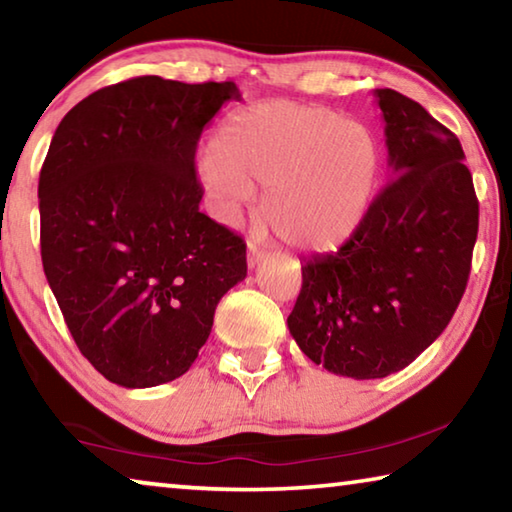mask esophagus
<instances>
[{"label": "esophagus", "mask_w": 512, "mask_h": 512, "mask_svg": "<svg viewBox=\"0 0 512 512\" xmlns=\"http://www.w3.org/2000/svg\"><path fill=\"white\" fill-rule=\"evenodd\" d=\"M264 255H266L264 250L250 241V244H248V268H255L259 262H262Z\"/></svg>", "instance_id": "obj_1"}]
</instances>
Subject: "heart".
<instances>
[{
	"label": "heart",
	"mask_w": 512,
	"mask_h": 512,
	"mask_svg": "<svg viewBox=\"0 0 512 512\" xmlns=\"http://www.w3.org/2000/svg\"><path fill=\"white\" fill-rule=\"evenodd\" d=\"M384 171L366 124L316 103L273 101L239 112L198 162L216 212L232 219L264 189L257 219L302 253H334L363 228Z\"/></svg>",
	"instance_id": "obj_1"
}]
</instances>
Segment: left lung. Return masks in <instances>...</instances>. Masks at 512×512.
<instances>
[{
    "instance_id": "obj_1",
    "label": "left lung",
    "mask_w": 512,
    "mask_h": 512,
    "mask_svg": "<svg viewBox=\"0 0 512 512\" xmlns=\"http://www.w3.org/2000/svg\"><path fill=\"white\" fill-rule=\"evenodd\" d=\"M375 99L393 180L348 244L305 259L287 318L311 361L352 379L393 375L443 334L479 232L458 137L400 92L375 90Z\"/></svg>"
}]
</instances>
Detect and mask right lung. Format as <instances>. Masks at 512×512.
Segmentation results:
<instances>
[{"instance_id":"right-lung-1","label":"right lung","mask_w":512,"mask_h":512,"mask_svg":"<svg viewBox=\"0 0 512 512\" xmlns=\"http://www.w3.org/2000/svg\"><path fill=\"white\" fill-rule=\"evenodd\" d=\"M232 81L160 76L108 85L67 112L42 164L40 253L85 359L151 388L192 368L219 300L246 277V244L198 210L194 155Z\"/></svg>"}]
</instances>
